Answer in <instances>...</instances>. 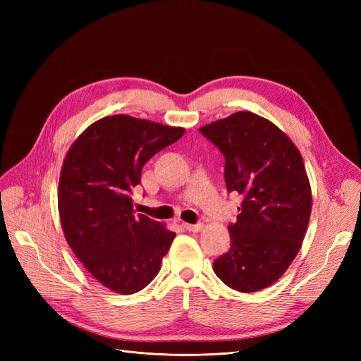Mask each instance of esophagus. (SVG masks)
Returning a JSON list of instances; mask_svg holds the SVG:
<instances>
[{
  "label": "esophagus",
  "instance_id": "1",
  "mask_svg": "<svg viewBox=\"0 0 361 361\" xmlns=\"http://www.w3.org/2000/svg\"><path fill=\"white\" fill-rule=\"evenodd\" d=\"M182 227L185 228V231L188 232H200L203 228V223H197V224H188V223H183Z\"/></svg>",
  "mask_w": 361,
  "mask_h": 361
}]
</instances>
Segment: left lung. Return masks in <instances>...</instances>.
<instances>
[{
	"label": "left lung",
	"mask_w": 361,
	"mask_h": 361,
	"mask_svg": "<svg viewBox=\"0 0 361 361\" xmlns=\"http://www.w3.org/2000/svg\"><path fill=\"white\" fill-rule=\"evenodd\" d=\"M224 157L228 192L243 195L228 224L231 248L214 272L239 292L276 283L298 255L312 212V191L300 150L269 120L239 111L202 126Z\"/></svg>",
	"instance_id": "8db88e82"
}]
</instances>
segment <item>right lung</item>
<instances>
[{"mask_svg": "<svg viewBox=\"0 0 361 361\" xmlns=\"http://www.w3.org/2000/svg\"><path fill=\"white\" fill-rule=\"evenodd\" d=\"M183 133L145 118L108 116L87 128L64 158L59 183L64 236L84 268L117 293L146 288L176 236L135 215L130 195L145 164Z\"/></svg>", "mask_w": 361, "mask_h": 361, "instance_id": "1", "label": "right lung"}]
</instances>
